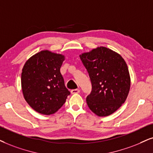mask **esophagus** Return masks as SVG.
I'll return each mask as SVG.
<instances>
[{
    "label": "esophagus",
    "instance_id": "esophagus-1",
    "mask_svg": "<svg viewBox=\"0 0 153 153\" xmlns=\"http://www.w3.org/2000/svg\"><path fill=\"white\" fill-rule=\"evenodd\" d=\"M80 92V90L79 89H74V90H71V93L72 94H78Z\"/></svg>",
    "mask_w": 153,
    "mask_h": 153
}]
</instances>
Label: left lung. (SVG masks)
Instances as JSON below:
<instances>
[{
	"mask_svg": "<svg viewBox=\"0 0 153 153\" xmlns=\"http://www.w3.org/2000/svg\"><path fill=\"white\" fill-rule=\"evenodd\" d=\"M80 58L92 82L87 104L93 113L107 117L121 107L128 97L131 78L124 59L104 46L82 53Z\"/></svg>",
	"mask_w": 153,
	"mask_h": 153,
	"instance_id": "1",
	"label": "left lung"
}]
</instances>
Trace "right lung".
Instances as JSON below:
<instances>
[{
    "label": "right lung",
    "mask_w": 153,
    "mask_h": 153,
    "mask_svg": "<svg viewBox=\"0 0 153 153\" xmlns=\"http://www.w3.org/2000/svg\"><path fill=\"white\" fill-rule=\"evenodd\" d=\"M65 56L44 50L30 57L23 66L21 85L25 101L38 113H56L70 92L65 88L60 68Z\"/></svg>",
    "instance_id": "1"
}]
</instances>
